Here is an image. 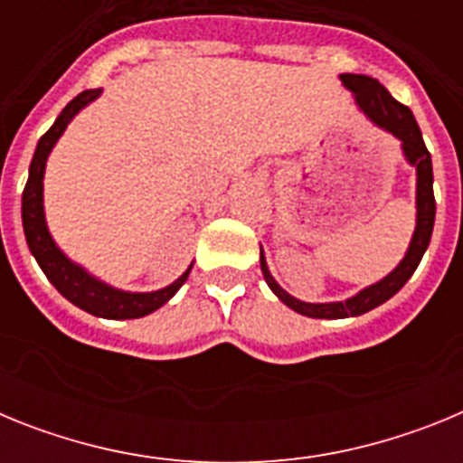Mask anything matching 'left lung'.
I'll return each mask as SVG.
<instances>
[{
	"label": "left lung",
	"instance_id": "1",
	"mask_svg": "<svg viewBox=\"0 0 463 463\" xmlns=\"http://www.w3.org/2000/svg\"><path fill=\"white\" fill-rule=\"evenodd\" d=\"M341 83L345 85L350 92L354 94L359 110H364V116L369 118L373 125L380 129L390 132L401 141V150L403 157L411 166L417 171V192H415V208H417V222L415 232H412L411 245H408L406 257L399 261V267L392 273L383 278V280L373 282L369 288H364L354 297L345 298V301H331V304H306L298 301L292 294H288L276 282L267 267V257L264 250L260 252V264L264 280L271 288V292L280 298L282 304L297 310L298 315L306 317H317V320H343V317H357V315L369 313V310L378 308L387 298L394 297L415 273L420 267V260L427 252L429 241H431L433 220H436V199H433V169H431V155H429L427 146H424L422 132L417 127L415 116L408 106L399 104V101L387 92L384 85L371 76H362V73H341Z\"/></svg>",
	"mask_w": 463,
	"mask_h": 463
}]
</instances>
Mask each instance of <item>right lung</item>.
<instances>
[{
    "mask_svg": "<svg viewBox=\"0 0 463 463\" xmlns=\"http://www.w3.org/2000/svg\"><path fill=\"white\" fill-rule=\"evenodd\" d=\"M99 94L101 88L85 90L79 97H73L64 106L62 113L57 116V120L52 122L51 129L36 143L34 157H32L30 165V178H27V185H24L23 192V229L30 252L39 261L41 271L46 273L48 280L55 285V289L64 298H69L73 306L83 308L85 313L97 315V317L134 320V317H143V315L162 308L183 288V282L187 280L192 271V264L178 280H174L162 289H155V292H125V289L110 288L99 278L90 276L83 267H79L76 261L69 260L57 248L51 232H48L46 213H43V174H46L48 155L55 148V143L60 141L69 122L79 116V110L85 109L90 101L97 99Z\"/></svg>",
    "mask_w": 463,
    "mask_h": 463,
    "instance_id": "1",
    "label": "right lung"
}]
</instances>
